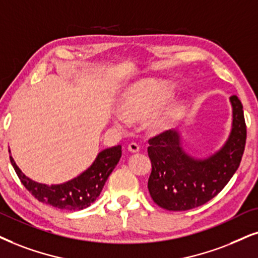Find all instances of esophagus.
<instances>
[{
  "label": "esophagus",
  "mask_w": 258,
  "mask_h": 258,
  "mask_svg": "<svg viewBox=\"0 0 258 258\" xmlns=\"http://www.w3.org/2000/svg\"><path fill=\"white\" fill-rule=\"evenodd\" d=\"M127 149H128V151L130 152H133V153H136V152H138L139 151V145L137 144V143H130L128 145H127Z\"/></svg>",
  "instance_id": "esophagus-1"
}]
</instances>
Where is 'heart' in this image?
<instances>
[{"mask_svg": "<svg viewBox=\"0 0 258 258\" xmlns=\"http://www.w3.org/2000/svg\"><path fill=\"white\" fill-rule=\"evenodd\" d=\"M170 91L164 86H153L152 83H138L130 88L123 94L121 100V109L125 116L130 119L142 120L148 118L149 125L156 131H164L170 127L181 114V105L172 103L164 108L156 110L168 99ZM125 116L119 115L116 122L119 125H126Z\"/></svg>", "mask_w": 258, "mask_h": 258, "instance_id": "obj_1", "label": "heart"}]
</instances>
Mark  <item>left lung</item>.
Wrapping results in <instances>:
<instances>
[{
    "label": "left lung",
    "mask_w": 258,
    "mask_h": 258,
    "mask_svg": "<svg viewBox=\"0 0 258 258\" xmlns=\"http://www.w3.org/2000/svg\"><path fill=\"white\" fill-rule=\"evenodd\" d=\"M232 126L225 144L206 158H195L182 148L180 131H165L149 140L152 170L148 188L152 200L168 211H187L206 204L223 190L239 167L245 149L243 105L230 97Z\"/></svg>",
    "instance_id": "1"
}]
</instances>
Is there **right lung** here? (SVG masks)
Masks as SVG:
<instances>
[{"mask_svg": "<svg viewBox=\"0 0 258 258\" xmlns=\"http://www.w3.org/2000/svg\"><path fill=\"white\" fill-rule=\"evenodd\" d=\"M120 157L121 145L102 150L96 156L93 164L77 177L64 183L51 185L39 183L27 177L16 165L12 156L11 162L21 183L37 200L59 210L80 211L89 207L99 198L107 178L118 164Z\"/></svg>", "mask_w": 258, "mask_h": 258, "instance_id": "add662e5", "label": "right lung"}]
</instances>
